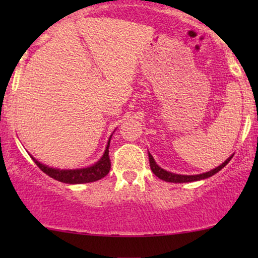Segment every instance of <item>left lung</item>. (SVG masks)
Returning a JSON list of instances; mask_svg holds the SVG:
<instances>
[{
    "mask_svg": "<svg viewBox=\"0 0 258 258\" xmlns=\"http://www.w3.org/2000/svg\"><path fill=\"white\" fill-rule=\"evenodd\" d=\"M148 155H149V164H150V168H152L153 173L155 174L156 177H159L160 179L165 180V182H171V183H188V182H195V180L209 178V177L214 176V174L217 173L218 171H221L222 168L226 166L228 162H229L233 158V155H230L229 158L223 162V164H221L220 166L215 167L214 170L209 171V172L200 173V174H178V173L170 172V171H166L164 170V168H161L155 162V160H154L152 154L148 153Z\"/></svg>",
    "mask_w": 258,
    "mask_h": 258,
    "instance_id": "1",
    "label": "left lung"
}]
</instances>
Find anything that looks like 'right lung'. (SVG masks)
<instances>
[{"instance_id":"right-lung-1","label":"right lung","mask_w":258,"mask_h":258,"mask_svg":"<svg viewBox=\"0 0 258 258\" xmlns=\"http://www.w3.org/2000/svg\"><path fill=\"white\" fill-rule=\"evenodd\" d=\"M112 136V135H111ZM110 138H109L108 144H106L104 154L102 155L96 164L91 165V166L82 167V168H70V170H61V168H55V167H49L48 165H44L42 162L37 161L34 156H31V159L34 160L35 164L37 165L44 173L48 174L49 177L54 178L59 182L68 183V184H81V183H91L96 182L103 177H105L106 174L110 171V159H109V146H110Z\"/></svg>"}]
</instances>
